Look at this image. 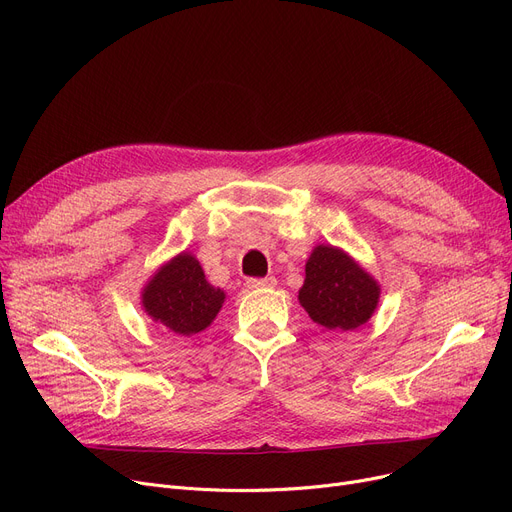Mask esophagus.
I'll list each match as a JSON object with an SVG mask.
<instances>
[{"instance_id": "34e87169", "label": "esophagus", "mask_w": 512, "mask_h": 512, "mask_svg": "<svg viewBox=\"0 0 512 512\" xmlns=\"http://www.w3.org/2000/svg\"><path fill=\"white\" fill-rule=\"evenodd\" d=\"M247 286L249 288H274L276 286V278L274 276H270V278H249Z\"/></svg>"}]
</instances>
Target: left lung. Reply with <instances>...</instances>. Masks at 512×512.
I'll return each instance as SVG.
<instances>
[{
    "instance_id": "obj_1",
    "label": "left lung",
    "mask_w": 512,
    "mask_h": 512,
    "mask_svg": "<svg viewBox=\"0 0 512 512\" xmlns=\"http://www.w3.org/2000/svg\"><path fill=\"white\" fill-rule=\"evenodd\" d=\"M380 284L357 259L332 245H317L305 263L299 303L315 324L328 330H357L380 303Z\"/></svg>"
}]
</instances>
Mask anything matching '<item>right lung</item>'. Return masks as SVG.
Here are the masks:
<instances>
[{"label": "right lung", "instance_id": "right-lung-1", "mask_svg": "<svg viewBox=\"0 0 512 512\" xmlns=\"http://www.w3.org/2000/svg\"><path fill=\"white\" fill-rule=\"evenodd\" d=\"M226 292L207 282L199 259L178 253L149 278L141 292L145 313L178 336H193L211 326Z\"/></svg>", "mask_w": 512, "mask_h": 512}]
</instances>
